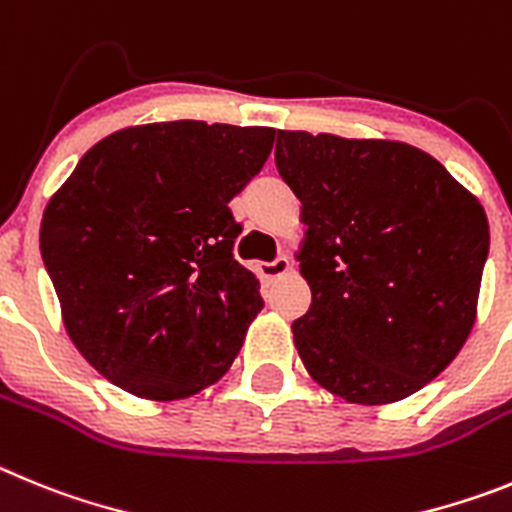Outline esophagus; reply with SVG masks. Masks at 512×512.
Listing matches in <instances>:
<instances>
[{
	"label": "esophagus",
	"instance_id": "34e87169",
	"mask_svg": "<svg viewBox=\"0 0 512 512\" xmlns=\"http://www.w3.org/2000/svg\"><path fill=\"white\" fill-rule=\"evenodd\" d=\"M288 270H290L288 257H278V260H273V262H262V267H260L262 278H267V280L280 278V275H285Z\"/></svg>",
	"mask_w": 512,
	"mask_h": 512
}]
</instances>
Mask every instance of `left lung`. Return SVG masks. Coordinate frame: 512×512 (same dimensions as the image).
I'll return each instance as SVG.
<instances>
[{
	"label": "left lung",
	"instance_id": "1",
	"mask_svg": "<svg viewBox=\"0 0 512 512\" xmlns=\"http://www.w3.org/2000/svg\"><path fill=\"white\" fill-rule=\"evenodd\" d=\"M275 165L308 227L296 257L311 306L290 326L308 375L347 403L408 398L477 319L485 209L405 142L278 130Z\"/></svg>",
	"mask_w": 512,
	"mask_h": 512
}]
</instances>
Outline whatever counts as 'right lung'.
Wrapping results in <instances>:
<instances>
[{
    "label": "right lung",
    "mask_w": 512,
    "mask_h": 512,
    "mask_svg": "<svg viewBox=\"0 0 512 512\" xmlns=\"http://www.w3.org/2000/svg\"><path fill=\"white\" fill-rule=\"evenodd\" d=\"M273 127L196 119L96 142L53 193L40 252L71 342L96 372L147 400H181L232 367L260 308L234 260L229 201L260 173Z\"/></svg>",
    "instance_id": "add662e5"
}]
</instances>
